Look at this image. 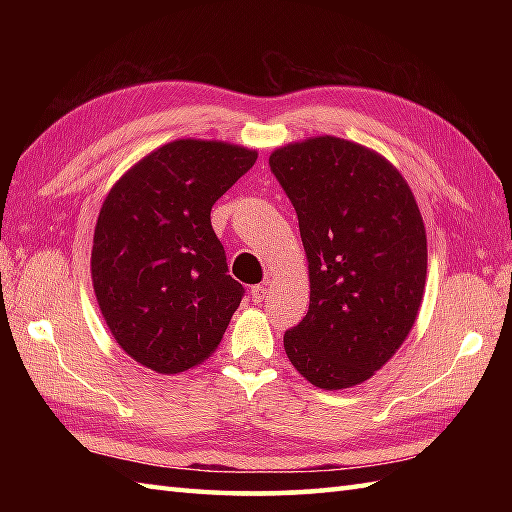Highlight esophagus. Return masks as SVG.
Segmentation results:
<instances>
[{
    "instance_id": "esophagus-1",
    "label": "esophagus",
    "mask_w": 512,
    "mask_h": 512,
    "mask_svg": "<svg viewBox=\"0 0 512 512\" xmlns=\"http://www.w3.org/2000/svg\"><path fill=\"white\" fill-rule=\"evenodd\" d=\"M266 292H268V288H266V284H257V286H253L250 288V295H253V301L257 303H264V299H266Z\"/></svg>"
}]
</instances>
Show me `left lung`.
Returning a JSON list of instances; mask_svg holds the SVG:
<instances>
[{
	"label": "left lung",
	"instance_id": "obj_1",
	"mask_svg": "<svg viewBox=\"0 0 512 512\" xmlns=\"http://www.w3.org/2000/svg\"><path fill=\"white\" fill-rule=\"evenodd\" d=\"M299 217L310 308L284 334L297 372L319 389L372 378L416 323L427 231L407 180L378 151L336 136L268 158Z\"/></svg>",
	"mask_w": 512,
	"mask_h": 512
}]
</instances>
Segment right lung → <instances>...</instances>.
<instances>
[{
	"label": "right lung",
	"mask_w": 512,
	"mask_h": 512,
	"mask_svg": "<svg viewBox=\"0 0 512 512\" xmlns=\"http://www.w3.org/2000/svg\"><path fill=\"white\" fill-rule=\"evenodd\" d=\"M257 151L180 138L127 169L94 228L92 286L121 350L156 374L204 363L244 297L228 275L211 206L255 165Z\"/></svg>",
	"instance_id": "1"
}]
</instances>
